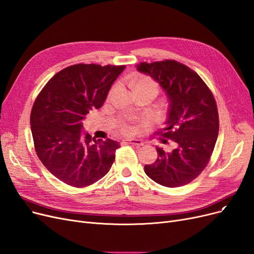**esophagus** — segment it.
<instances>
[{
	"label": "esophagus",
	"instance_id": "obj_1",
	"mask_svg": "<svg viewBox=\"0 0 254 254\" xmlns=\"http://www.w3.org/2000/svg\"><path fill=\"white\" fill-rule=\"evenodd\" d=\"M125 143H129V144H134L136 146H141L144 143L141 141V140H138V139H127L125 140Z\"/></svg>",
	"mask_w": 254,
	"mask_h": 254
}]
</instances>
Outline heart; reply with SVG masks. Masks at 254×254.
<instances>
[{"label":"heart","mask_w":254,"mask_h":254,"mask_svg":"<svg viewBox=\"0 0 254 254\" xmlns=\"http://www.w3.org/2000/svg\"><path fill=\"white\" fill-rule=\"evenodd\" d=\"M141 86H149V87H154L155 89H157L156 84H155L153 81L148 80V79H145V78L139 79V80L136 82V88H137V87H141ZM122 130H124L125 133H130V132H132V127H130L129 126H125L124 127H122Z\"/></svg>","instance_id":"1"}]
</instances>
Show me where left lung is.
<instances>
[{
	"instance_id": "obj_1",
	"label": "left lung",
	"mask_w": 254,
	"mask_h": 254,
	"mask_svg": "<svg viewBox=\"0 0 254 254\" xmlns=\"http://www.w3.org/2000/svg\"><path fill=\"white\" fill-rule=\"evenodd\" d=\"M136 68L165 94L167 117L159 135L176 142L172 152L157 146V160L145 165L144 172L166 187L189 184L207 165L218 139L219 115L212 93L198 74L176 61L140 63Z\"/></svg>"
}]
</instances>
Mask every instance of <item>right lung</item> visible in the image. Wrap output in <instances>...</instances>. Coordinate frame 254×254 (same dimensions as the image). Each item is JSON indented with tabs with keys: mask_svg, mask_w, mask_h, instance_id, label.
Wrapping results in <instances>:
<instances>
[{
	"mask_svg": "<svg viewBox=\"0 0 254 254\" xmlns=\"http://www.w3.org/2000/svg\"><path fill=\"white\" fill-rule=\"evenodd\" d=\"M126 65L78 64L56 73L37 96L30 116L37 156L54 177L84 187L105 177L119 143L82 133L90 111L106 101Z\"/></svg>",
	"mask_w": 254,
	"mask_h": 254,
	"instance_id": "1",
	"label": "right lung"
}]
</instances>
